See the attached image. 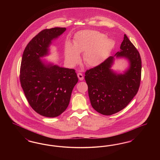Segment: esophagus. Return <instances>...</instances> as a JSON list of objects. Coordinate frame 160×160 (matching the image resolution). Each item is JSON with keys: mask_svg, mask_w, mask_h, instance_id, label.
<instances>
[{"mask_svg": "<svg viewBox=\"0 0 160 160\" xmlns=\"http://www.w3.org/2000/svg\"><path fill=\"white\" fill-rule=\"evenodd\" d=\"M77 76H78V79H79L80 81H82V80H83L84 77L82 73H78V74H77Z\"/></svg>", "mask_w": 160, "mask_h": 160, "instance_id": "1", "label": "esophagus"}]
</instances>
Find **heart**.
Here are the masks:
<instances>
[{
  "label": "heart",
  "mask_w": 160,
  "mask_h": 160,
  "mask_svg": "<svg viewBox=\"0 0 160 160\" xmlns=\"http://www.w3.org/2000/svg\"><path fill=\"white\" fill-rule=\"evenodd\" d=\"M114 46L112 39L106 38L98 31H80L74 36L73 46L68 42L65 47V61L72 66L79 61V54L84 53V63L89 67H96L104 61Z\"/></svg>",
  "instance_id": "heart-1"
}]
</instances>
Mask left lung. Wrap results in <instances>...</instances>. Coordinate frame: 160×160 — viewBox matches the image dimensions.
<instances>
[{
    "label": "left lung",
    "instance_id": "obj_1",
    "mask_svg": "<svg viewBox=\"0 0 160 160\" xmlns=\"http://www.w3.org/2000/svg\"><path fill=\"white\" fill-rule=\"evenodd\" d=\"M120 52L116 58H125L129 67L123 74L113 72L111 67L114 56H110L99 65L85 72V80L92 107L99 113L112 115L122 110L138 91L142 72V61L135 46L124 35Z\"/></svg>",
    "mask_w": 160,
    "mask_h": 160
}]
</instances>
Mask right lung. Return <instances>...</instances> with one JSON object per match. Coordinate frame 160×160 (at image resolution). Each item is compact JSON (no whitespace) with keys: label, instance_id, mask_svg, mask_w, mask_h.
Instances as JSON below:
<instances>
[{"label":"right lung","instance_id":"right-lung-1","mask_svg":"<svg viewBox=\"0 0 160 160\" xmlns=\"http://www.w3.org/2000/svg\"><path fill=\"white\" fill-rule=\"evenodd\" d=\"M65 31V28H54L41 31L28 43L22 56L20 80L24 95L37 113L48 118L58 116L67 109L78 80L74 69L41 60L48 54L52 41Z\"/></svg>","mask_w":160,"mask_h":160}]
</instances>
